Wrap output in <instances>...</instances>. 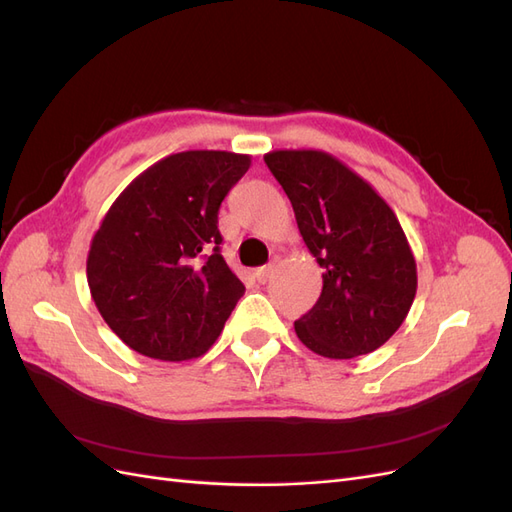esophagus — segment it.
Instances as JSON below:
<instances>
[{
  "label": "esophagus",
  "mask_w": 512,
  "mask_h": 512,
  "mask_svg": "<svg viewBox=\"0 0 512 512\" xmlns=\"http://www.w3.org/2000/svg\"><path fill=\"white\" fill-rule=\"evenodd\" d=\"M256 280L260 282V284H267L269 280H271V275H273V265H267V267H260V269H256Z\"/></svg>",
  "instance_id": "obj_1"
}]
</instances>
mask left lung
<instances>
[{
	"label": "left lung",
	"instance_id": "obj_1",
	"mask_svg": "<svg viewBox=\"0 0 512 512\" xmlns=\"http://www.w3.org/2000/svg\"><path fill=\"white\" fill-rule=\"evenodd\" d=\"M322 273L316 305L294 322L297 337L327 359L378 350L406 320L416 260L395 211L371 185L320 149L265 153Z\"/></svg>",
	"mask_w": 512,
	"mask_h": 512
}]
</instances>
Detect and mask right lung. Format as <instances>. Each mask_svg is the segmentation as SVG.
I'll return each instance as SVG.
<instances>
[{"label":"right lung","instance_id":"obj_1","mask_svg":"<svg viewBox=\"0 0 512 512\" xmlns=\"http://www.w3.org/2000/svg\"><path fill=\"white\" fill-rule=\"evenodd\" d=\"M252 158L181 151L143 170L89 245L87 284L123 344L160 361L205 354L245 286L220 254L218 211Z\"/></svg>","mask_w":512,"mask_h":512}]
</instances>
